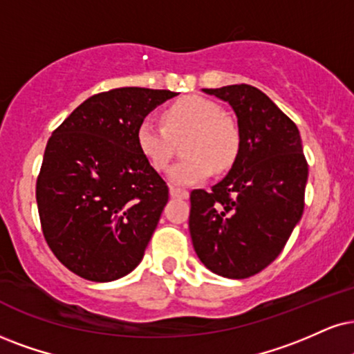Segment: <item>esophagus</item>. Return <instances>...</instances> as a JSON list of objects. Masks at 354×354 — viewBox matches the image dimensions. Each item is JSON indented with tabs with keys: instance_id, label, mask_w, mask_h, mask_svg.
<instances>
[{
	"instance_id": "1",
	"label": "esophagus",
	"mask_w": 354,
	"mask_h": 354,
	"mask_svg": "<svg viewBox=\"0 0 354 354\" xmlns=\"http://www.w3.org/2000/svg\"><path fill=\"white\" fill-rule=\"evenodd\" d=\"M170 197H174V198H189V192L177 189V187H170Z\"/></svg>"
}]
</instances>
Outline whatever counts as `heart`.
I'll list each match as a JSON object with an SVG mask.
<instances>
[{
    "label": "heart",
    "mask_w": 354,
    "mask_h": 354,
    "mask_svg": "<svg viewBox=\"0 0 354 354\" xmlns=\"http://www.w3.org/2000/svg\"><path fill=\"white\" fill-rule=\"evenodd\" d=\"M164 126L146 118L136 128V147L154 170H165L174 146L189 134L185 157L169 170L172 185H192L212 176L213 169L226 170L234 164L241 147L238 124L223 115L213 100L190 95L174 102L162 113Z\"/></svg>",
    "instance_id": "heart-1"
}]
</instances>
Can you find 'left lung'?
<instances>
[{
    "label": "left lung",
    "mask_w": 354,
    "mask_h": 354,
    "mask_svg": "<svg viewBox=\"0 0 354 354\" xmlns=\"http://www.w3.org/2000/svg\"><path fill=\"white\" fill-rule=\"evenodd\" d=\"M203 91L233 108L241 147L223 180L190 194V238L205 268L246 279L281 254L302 218L308 165L297 126L263 91L246 84Z\"/></svg>",
    "instance_id": "obj_1"
}]
</instances>
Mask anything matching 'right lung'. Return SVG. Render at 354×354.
Returning a JSON list of instances; mask_svg holds the SVG:
<instances>
[{
  "label": "right lung",
  "mask_w": 354,
  "mask_h": 354,
  "mask_svg": "<svg viewBox=\"0 0 354 354\" xmlns=\"http://www.w3.org/2000/svg\"><path fill=\"white\" fill-rule=\"evenodd\" d=\"M177 93L124 86L85 100L47 142L36 200L42 233L77 276L111 282L142 261L169 200L136 128Z\"/></svg>",
  "instance_id": "add662e5"
}]
</instances>
